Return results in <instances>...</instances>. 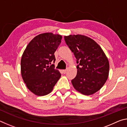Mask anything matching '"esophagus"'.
<instances>
[{"instance_id": "esophagus-1", "label": "esophagus", "mask_w": 127, "mask_h": 127, "mask_svg": "<svg viewBox=\"0 0 127 127\" xmlns=\"http://www.w3.org/2000/svg\"><path fill=\"white\" fill-rule=\"evenodd\" d=\"M67 70H68V69H66L63 70H62V71H63V73L64 74H65L66 73V72H67Z\"/></svg>"}]
</instances>
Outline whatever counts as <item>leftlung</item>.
Instances as JSON below:
<instances>
[{
    "label": "left lung",
    "mask_w": 127,
    "mask_h": 127,
    "mask_svg": "<svg viewBox=\"0 0 127 127\" xmlns=\"http://www.w3.org/2000/svg\"><path fill=\"white\" fill-rule=\"evenodd\" d=\"M64 40L78 64L76 76L71 81L73 86L84 95L94 94L108 78V59L99 45L88 36L70 35Z\"/></svg>",
    "instance_id": "8db88e82"
}]
</instances>
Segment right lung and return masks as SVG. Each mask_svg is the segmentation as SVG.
I'll return each instance as SVG.
<instances>
[{
	"label": "right lung",
	"mask_w": 127,
	"mask_h": 127,
	"mask_svg": "<svg viewBox=\"0 0 127 127\" xmlns=\"http://www.w3.org/2000/svg\"><path fill=\"white\" fill-rule=\"evenodd\" d=\"M62 36L46 32L35 36L23 52L21 61V76L30 91L35 95H46L61 77L55 69L54 54L61 44Z\"/></svg>",
	"instance_id": "add662e5"
}]
</instances>
